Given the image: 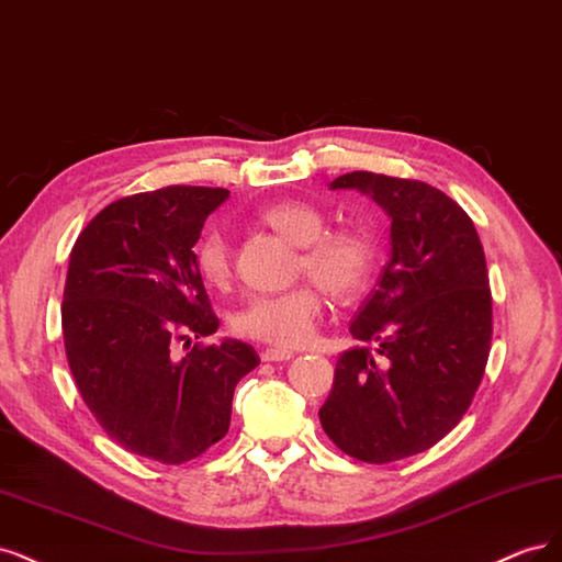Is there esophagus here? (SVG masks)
Instances as JSON below:
<instances>
[{
  "label": "esophagus",
  "instance_id": "34e87169",
  "mask_svg": "<svg viewBox=\"0 0 562 562\" xmlns=\"http://www.w3.org/2000/svg\"><path fill=\"white\" fill-rule=\"evenodd\" d=\"M292 357H294L292 350H278V348H268V350L261 352L263 361H286V359H292Z\"/></svg>",
  "mask_w": 562,
  "mask_h": 562
}]
</instances>
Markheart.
Returning <instances> with one entry per match:
<instances>
[{
    "instance_id": "obj_1",
    "label": "heart",
    "mask_w": 562,
    "mask_h": 562,
    "mask_svg": "<svg viewBox=\"0 0 562 562\" xmlns=\"http://www.w3.org/2000/svg\"><path fill=\"white\" fill-rule=\"evenodd\" d=\"M261 220L301 247L296 273L313 278L336 299L364 292L375 270V243L361 228L327 231V214L303 201H286L263 210ZM195 268L216 289L233 280V247L224 226L205 231L195 245ZM314 282L280 294L251 296L233 317V329L245 338L276 348L307 346L324 317V294Z\"/></svg>"
}]
</instances>
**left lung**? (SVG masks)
Returning <instances> with one entry per match:
<instances>
[{
  "label": "left lung",
  "mask_w": 562,
  "mask_h": 562,
  "mask_svg": "<svg viewBox=\"0 0 562 562\" xmlns=\"http://www.w3.org/2000/svg\"><path fill=\"white\" fill-rule=\"evenodd\" d=\"M331 189L369 193L392 220V257L350 322L364 348L342 352L319 408L346 456L387 464L439 443L485 373L493 294L474 222L420 179L348 172Z\"/></svg>",
  "instance_id": "1"
}]
</instances>
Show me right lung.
I'll return each instance as SVG.
<instances>
[{"label": "right lung", "mask_w": 562, "mask_h": 562, "mask_svg": "<svg viewBox=\"0 0 562 562\" xmlns=\"http://www.w3.org/2000/svg\"><path fill=\"white\" fill-rule=\"evenodd\" d=\"M226 189L166 187L119 198L81 231L63 294L65 355L106 437L135 456L184 464L222 441L235 385L259 367L220 329L193 245ZM184 341L190 352L171 350Z\"/></svg>", "instance_id": "add662e5"}]
</instances>
